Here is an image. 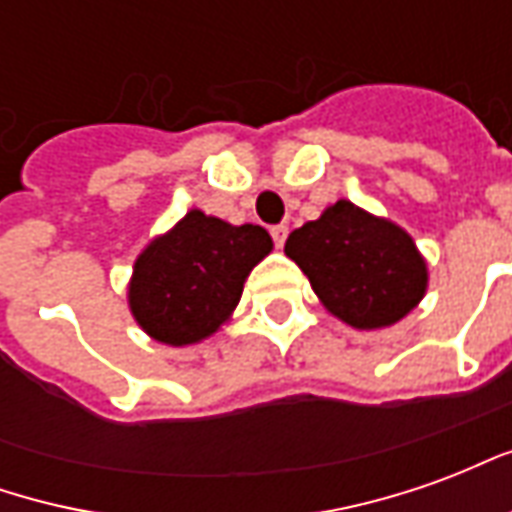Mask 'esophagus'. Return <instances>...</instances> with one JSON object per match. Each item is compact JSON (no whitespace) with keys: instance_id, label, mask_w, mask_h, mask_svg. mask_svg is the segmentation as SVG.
Masks as SVG:
<instances>
[{"instance_id":"esophagus-1","label":"esophagus","mask_w":512,"mask_h":512,"mask_svg":"<svg viewBox=\"0 0 512 512\" xmlns=\"http://www.w3.org/2000/svg\"><path fill=\"white\" fill-rule=\"evenodd\" d=\"M271 238H274V244L282 249V246H285V238H288V227H285V224H274V227H271Z\"/></svg>"}]
</instances>
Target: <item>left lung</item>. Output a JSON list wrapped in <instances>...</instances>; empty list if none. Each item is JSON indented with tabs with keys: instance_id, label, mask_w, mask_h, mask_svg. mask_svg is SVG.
<instances>
[{
	"instance_id": "8db88e82",
	"label": "left lung",
	"mask_w": 512,
	"mask_h": 512,
	"mask_svg": "<svg viewBox=\"0 0 512 512\" xmlns=\"http://www.w3.org/2000/svg\"><path fill=\"white\" fill-rule=\"evenodd\" d=\"M285 255L307 274L326 310L356 329L392 326L428 288V268L411 235L348 200L293 230Z\"/></svg>"
}]
</instances>
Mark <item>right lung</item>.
<instances>
[{
  "label": "right lung",
  "mask_w": 512,
  "mask_h": 512,
  "mask_svg": "<svg viewBox=\"0 0 512 512\" xmlns=\"http://www.w3.org/2000/svg\"><path fill=\"white\" fill-rule=\"evenodd\" d=\"M260 224L222 222L189 211L139 255L128 304L153 340L191 345L211 337L244 293L249 271L271 252Z\"/></svg>",
  "instance_id": "1"
}]
</instances>
